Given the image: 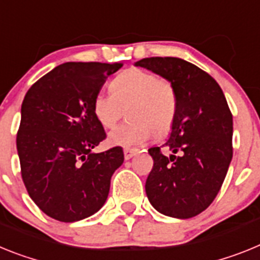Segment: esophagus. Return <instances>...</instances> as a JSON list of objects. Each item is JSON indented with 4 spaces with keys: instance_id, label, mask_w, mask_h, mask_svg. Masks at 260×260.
I'll return each instance as SVG.
<instances>
[{
    "instance_id": "1",
    "label": "esophagus",
    "mask_w": 260,
    "mask_h": 260,
    "mask_svg": "<svg viewBox=\"0 0 260 260\" xmlns=\"http://www.w3.org/2000/svg\"><path fill=\"white\" fill-rule=\"evenodd\" d=\"M137 154V149H129V148H125L124 149V158L125 159H131L133 155Z\"/></svg>"
}]
</instances>
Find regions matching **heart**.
<instances>
[{"label": "heart", "instance_id": "b5f03b06", "mask_svg": "<svg viewBox=\"0 0 260 260\" xmlns=\"http://www.w3.org/2000/svg\"><path fill=\"white\" fill-rule=\"evenodd\" d=\"M111 94L99 92L92 101V114L102 127L114 128L127 110L129 120L110 133L115 146H137L155 132L168 133L178 111L177 90L166 78L140 68L117 74L110 83Z\"/></svg>", "mask_w": 260, "mask_h": 260}]
</instances>
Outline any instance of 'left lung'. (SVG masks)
<instances>
[{
	"label": "left lung",
	"instance_id": "left-lung-1",
	"mask_svg": "<svg viewBox=\"0 0 260 260\" xmlns=\"http://www.w3.org/2000/svg\"><path fill=\"white\" fill-rule=\"evenodd\" d=\"M170 81L177 90L178 111L170 137L148 150L153 169L146 196L159 213L189 218L208 208L217 196L233 157V116L213 77L178 57H148L137 61Z\"/></svg>",
	"mask_w": 260,
	"mask_h": 260
}]
</instances>
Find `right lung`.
<instances>
[{
    "mask_svg": "<svg viewBox=\"0 0 260 260\" xmlns=\"http://www.w3.org/2000/svg\"><path fill=\"white\" fill-rule=\"evenodd\" d=\"M121 62H65L36 81L22 103L17 150L27 192L61 222L89 217L107 200L120 146L91 153L106 132L92 101Z\"/></svg>",
    "mask_w": 260,
    "mask_h": 260,
    "instance_id": "1",
    "label": "right lung"
}]
</instances>
